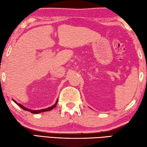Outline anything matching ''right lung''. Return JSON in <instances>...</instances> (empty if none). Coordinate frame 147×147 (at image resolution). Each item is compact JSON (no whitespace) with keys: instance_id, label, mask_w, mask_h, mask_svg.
I'll return each mask as SVG.
<instances>
[{"instance_id":"add662e5","label":"right lung","mask_w":147,"mask_h":147,"mask_svg":"<svg viewBox=\"0 0 147 147\" xmlns=\"http://www.w3.org/2000/svg\"><path fill=\"white\" fill-rule=\"evenodd\" d=\"M12 100H13V101L14 102L16 103V104H17V105H18L19 107H21V108L22 109H23L24 110L30 111V113H35V114L39 113H42V112H45V111H51V110H52V109H53V108H55V107H56V105H57V103H58V99H57V100H56V103L54 104V105L51 106V107H49V108H45V109H38V110H33V109H28V108H26V107H25V106H24L23 105V104H19V103H18V102H16V100H13V99H12Z\"/></svg>"}]
</instances>
